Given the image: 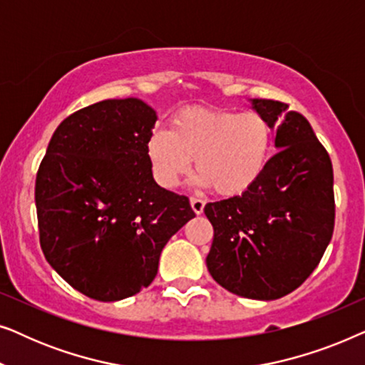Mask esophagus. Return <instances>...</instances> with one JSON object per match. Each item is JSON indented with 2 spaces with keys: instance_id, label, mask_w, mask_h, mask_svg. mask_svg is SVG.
Here are the masks:
<instances>
[{
  "instance_id": "1",
  "label": "esophagus",
  "mask_w": 365,
  "mask_h": 365,
  "mask_svg": "<svg viewBox=\"0 0 365 365\" xmlns=\"http://www.w3.org/2000/svg\"><path fill=\"white\" fill-rule=\"evenodd\" d=\"M204 202L202 199H199V197H191V207H192V211L196 212V214H202V211H204Z\"/></svg>"
}]
</instances>
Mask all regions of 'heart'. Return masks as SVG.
Instances as JSON below:
<instances>
[{"mask_svg":"<svg viewBox=\"0 0 365 365\" xmlns=\"http://www.w3.org/2000/svg\"><path fill=\"white\" fill-rule=\"evenodd\" d=\"M269 149L271 129L261 114L192 108L174 114L168 131L149 134L146 156L164 189L178 187L194 159L197 186L237 196L261 178Z\"/></svg>","mask_w":365,"mask_h":365,"instance_id":"obj_1","label":"heart"}]
</instances>
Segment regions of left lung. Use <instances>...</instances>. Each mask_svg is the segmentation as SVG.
<instances>
[{
  "instance_id": "8db88e82",
  "label": "left lung",
  "mask_w": 365,
  "mask_h": 365,
  "mask_svg": "<svg viewBox=\"0 0 365 365\" xmlns=\"http://www.w3.org/2000/svg\"><path fill=\"white\" fill-rule=\"evenodd\" d=\"M276 128L279 153L242 192L207 202L214 227L209 272L241 297L274 301L311 276L334 232V173L326 148L302 114L272 99H251Z\"/></svg>"
}]
</instances>
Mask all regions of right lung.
<instances>
[{
  "label": "right lung",
  "instance_id": "right-lung-1",
  "mask_svg": "<svg viewBox=\"0 0 365 365\" xmlns=\"http://www.w3.org/2000/svg\"><path fill=\"white\" fill-rule=\"evenodd\" d=\"M156 111L106 99L59 124L36 174L39 242L54 271L103 302L131 297L158 274L171 236L196 217L154 181L146 143Z\"/></svg>",
  "mask_w": 365,
  "mask_h": 365
}]
</instances>
